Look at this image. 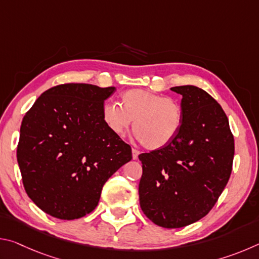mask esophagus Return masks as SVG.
<instances>
[{"mask_svg": "<svg viewBox=\"0 0 259 259\" xmlns=\"http://www.w3.org/2000/svg\"><path fill=\"white\" fill-rule=\"evenodd\" d=\"M138 155H139V151L133 148V159L134 160H137L138 159Z\"/></svg>", "mask_w": 259, "mask_h": 259, "instance_id": "obj_1", "label": "esophagus"}]
</instances>
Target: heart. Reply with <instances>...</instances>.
<instances>
[{
    "instance_id": "obj_1",
    "label": "heart",
    "mask_w": 259,
    "mask_h": 259,
    "mask_svg": "<svg viewBox=\"0 0 259 259\" xmlns=\"http://www.w3.org/2000/svg\"><path fill=\"white\" fill-rule=\"evenodd\" d=\"M105 125L117 137H123L134 122L139 143L155 151L176 138L183 123V109L171 98L146 89H130L121 95L120 104L107 102L102 108Z\"/></svg>"
}]
</instances>
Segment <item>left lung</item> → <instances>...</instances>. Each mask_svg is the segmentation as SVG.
Segmentation results:
<instances>
[{
	"label": "left lung",
	"instance_id": "1",
	"mask_svg": "<svg viewBox=\"0 0 259 259\" xmlns=\"http://www.w3.org/2000/svg\"><path fill=\"white\" fill-rule=\"evenodd\" d=\"M182 95V128L169 145L138 157L140 208L164 229L203 218L224 191L234 157L229 120L216 100L194 85L171 88Z\"/></svg>",
	"mask_w": 259,
	"mask_h": 259
}]
</instances>
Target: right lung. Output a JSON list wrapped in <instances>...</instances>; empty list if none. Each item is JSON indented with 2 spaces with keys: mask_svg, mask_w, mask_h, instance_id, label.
I'll return each mask as SVG.
<instances>
[{
  "mask_svg": "<svg viewBox=\"0 0 259 259\" xmlns=\"http://www.w3.org/2000/svg\"><path fill=\"white\" fill-rule=\"evenodd\" d=\"M115 87L67 83L36 99L20 126L17 160L29 199L46 213L76 219L97 207L104 184L133 159L105 125L104 102Z\"/></svg>",
  "mask_w": 259,
  "mask_h": 259,
  "instance_id": "1",
  "label": "right lung"
}]
</instances>
